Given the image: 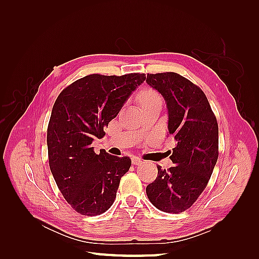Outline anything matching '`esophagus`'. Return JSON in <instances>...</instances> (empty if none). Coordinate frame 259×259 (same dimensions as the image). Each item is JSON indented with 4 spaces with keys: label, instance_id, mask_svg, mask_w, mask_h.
<instances>
[{
    "label": "esophagus",
    "instance_id": "obj_1",
    "mask_svg": "<svg viewBox=\"0 0 259 259\" xmlns=\"http://www.w3.org/2000/svg\"><path fill=\"white\" fill-rule=\"evenodd\" d=\"M132 163L134 164V165H142V164H143V161L140 160L139 158H137V156H134V158L132 159Z\"/></svg>",
    "mask_w": 259,
    "mask_h": 259
}]
</instances>
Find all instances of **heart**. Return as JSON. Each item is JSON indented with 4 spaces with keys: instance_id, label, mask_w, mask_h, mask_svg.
<instances>
[{
    "instance_id": "b5f03b06",
    "label": "heart",
    "mask_w": 259,
    "mask_h": 259,
    "mask_svg": "<svg viewBox=\"0 0 259 259\" xmlns=\"http://www.w3.org/2000/svg\"><path fill=\"white\" fill-rule=\"evenodd\" d=\"M156 100H160V97L158 95V93L153 90H145L144 92L139 94V101L142 105L151 104Z\"/></svg>"
}]
</instances>
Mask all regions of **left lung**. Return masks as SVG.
Masks as SVG:
<instances>
[{
    "label": "left lung",
    "instance_id": "1",
    "mask_svg": "<svg viewBox=\"0 0 259 259\" xmlns=\"http://www.w3.org/2000/svg\"><path fill=\"white\" fill-rule=\"evenodd\" d=\"M146 82L165 99L168 133L177 145L169 156L175 165L158 166L146 188L148 199L165 213H182L205 189L218 159V124L205 94L175 72L147 74Z\"/></svg>",
    "mask_w": 259,
    "mask_h": 259
}]
</instances>
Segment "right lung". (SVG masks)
Instances as JSON below:
<instances>
[{"label":"right lung","instance_id":"right-lung-1","mask_svg":"<svg viewBox=\"0 0 259 259\" xmlns=\"http://www.w3.org/2000/svg\"><path fill=\"white\" fill-rule=\"evenodd\" d=\"M144 73L121 76L90 74L73 82L55 101L48 127L51 171L60 192L77 213L95 216L110 208L128 156H114L91 146L120 112Z\"/></svg>","mask_w":259,"mask_h":259}]
</instances>
